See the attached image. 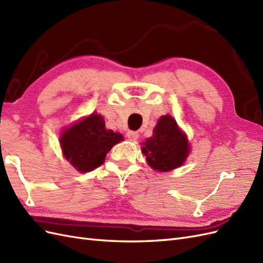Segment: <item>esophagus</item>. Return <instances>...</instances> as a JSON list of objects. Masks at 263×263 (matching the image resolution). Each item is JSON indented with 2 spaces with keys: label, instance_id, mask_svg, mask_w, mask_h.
Listing matches in <instances>:
<instances>
[{
  "label": "esophagus",
  "instance_id": "esophagus-1",
  "mask_svg": "<svg viewBox=\"0 0 263 263\" xmlns=\"http://www.w3.org/2000/svg\"><path fill=\"white\" fill-rule=\"evenodd\" d=\"M127 137L129 138V140H133V141H136L139 137V134L136 133V132H128L127 133Z\"/></svg>",
  "mask_w": 263,
  "mask_h": 263
}]
</instances>
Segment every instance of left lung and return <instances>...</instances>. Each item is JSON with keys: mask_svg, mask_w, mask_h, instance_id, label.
I'll return each mask as SVG.
<instances>
[{"mask_svg": "<svg viewBox=\"0 0 263 263\" xmlns=\"http://www.w3.org/2000/svg\"><path fill=\"white\" fill-rule=\"evenodd\" d=\"M147 162L157 171H170L184 162L189 155V144L184 134H182L170 115L159 119L154 129V135L144 142L141 148Z\"/></svg>", "mask_w": 263, "mask_h": 263, "instance_id": "8db88e82", "label": "left lung"}]
</instances>
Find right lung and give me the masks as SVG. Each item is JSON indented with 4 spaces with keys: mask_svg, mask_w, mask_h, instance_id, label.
<instances>
[{
    "mask_svg": "<svg viewBox=\"0 0 263 263\" xmlns=\"http://www.w3.org/2000/svg\"><path fill=\"white\" fill-rule=\"evenodd\" d=\"M123 140L119 133L107 130L101 115L92 114L62 133L63 155L77 170L89 172L103 164L108 151Z\"/></svg>",
    "mask_w": 263,
    "mask_h": 263,
    "instance_id": "right-lung-1",
    "label": "right lung"
}]
</instances>
